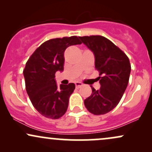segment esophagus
Returning a JSON list of instances; mask_svg holds the SVG:
<instances>
[{
    "mask_svg": "<svg viewBox=\"0 0 152 152\" xmlns=\"http://www.w3.org/2000/svg\"><path fill=\"white\" fill-rule=\"evenodd\" d=\"M75 85H76V88H81L83 84H82V83H81V82H76V83H75Z\"/></svg>",
    "mask_w": 152,
    "mask_h": 152,
    "instance_id": "esophagus-1",
    "label": "esophagus"
}]
</instances>
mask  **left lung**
Segmentation results:
<instances>
[{
  "mask_svg": "<svg viewBox=\"0 0 152 152\" xmlns=\"http://www.w3.org/2000/svg\"><path fill=\"white\" fill-rule=\"evenodd\" d=\"M93 52L95 68L99 71L101 88L84 100L88 111L95 115L105 114L114 109L124 94L129 79L131 65L127 56L109 39L102 36L79 37Z\"/></svg>",
  "mask_w": 152,
  "mask_h": 152,
  "instance_id": "left-lung-1",
  "label": "left lung"
}]
</instances>
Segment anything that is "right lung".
<instances>
[{
	"mask_svg": "<svg viewBox=\"0 0 152 152\" xmlns=\"http://www.w3.org/2000/svg\"><path fill=\"white\" fill-rule=\"evenodd\" d=\"M78 44L81 42L77 36L50 39L38 47L26 62L23 70L26 91L35 109L45 117L57 119L68 109L75 84L58 86L55 74L64 71L65 50Z\"/></svg>",
	"mask_w": 152,
	"mask_h": 152,
	"instance_id": "add662e5",
	"label": "right lung"
}]
</instances>
